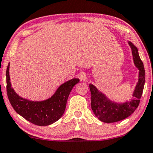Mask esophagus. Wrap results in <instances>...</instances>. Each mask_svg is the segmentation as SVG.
<instances>
[{"instance_id": "esophagus-1", "label": "esophagus", "mask_w": 153, "mask_h": 153, "mask_svg": "<svg viewBox=\"0 0 153 153\" xmlns=\"http://www.w3.org/2000/svg\"><path fill=\"white\" fill-rule=\"evenodd\" d=\"M80 79L81 80H82V81L86 80H87V78H86L85 73H80Z\"/></svg>"}]
</instances>
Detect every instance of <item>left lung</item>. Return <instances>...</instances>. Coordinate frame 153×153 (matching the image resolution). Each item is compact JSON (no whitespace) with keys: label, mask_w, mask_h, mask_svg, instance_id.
Listing matches in <instances>:
<instances>
[{"label":"left lung","mask_w":153,"mask_h":153,"mask_svg":"<svg viewBox=\"0 0 153 153\" xmlns=\"http://www.w3.org/2000/svg\"><path fill=\"white\" fill-rule=\"evenodd\" d=\"M128 44L132 51L133 62L139 70L138 81L133 93V99L123 103H117L108 99L93 85H89L91 92V107L94 115L102 122L114 123L126 119L135 111L140 103L144 88L146 73L138 49L130 42Z\"/></svg>","instance_id":"1"}]
</instances>
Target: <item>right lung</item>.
<instances>
[{
    "instance_id": "1",
    "label": "right lung",
    "mask_w": 153,
    "mask_h": 153,
    "mask_svg": "<svg viewBox=\"0 0 153 153\" xmlns=\"http://www.w3.org/2000/svg\"><path fill=\"white\" fill-rule=\"evenodd\" d=\"M10 63L6 71L7 94L11 105L18 114L37 126H49L57 121L64 113L68 98L78 78H73L60 85L53 95L44 101H30L17 94L11 87Z\"/></svg>"
}]
</instances>
